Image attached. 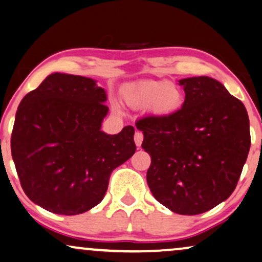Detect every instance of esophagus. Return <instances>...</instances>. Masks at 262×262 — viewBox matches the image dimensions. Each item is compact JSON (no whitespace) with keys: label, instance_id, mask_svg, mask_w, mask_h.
<instances>
[{"label":"esophagus","instance_id":"obj_1","mask_svg":"<svg viewBox=\"0 0 262 262\" xmlns=\"http://www.w3.org/2000/svg\"><path fill=\"white\" fill-rule=\"evenodd\" d=\"M142 140H144V134H142L141 132H137L134 135V141H135V145H137L138 147H140L141 146Z\"/></svg>","mask_w":262,"mask_h":262}]
</instances>
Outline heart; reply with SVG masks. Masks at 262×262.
<instances>
[{
	"label": "heart",
	"mask_w": 262,
	"mask_h": 262,
	"mask_svg": "<svg viewBox=\"0 0 262 262\" xmlns=\"http://www.w3.org/2000/svg\"><path fill=\"white\" fill-rule=\"evenodd\" d=\"M123 98L132 107H152L157 115H171L183 104V95L176 85L169 81H142L128 87ZM116 109V106H115Z\"/></svg>",
	"instance_id": "1"
}]
</instances>
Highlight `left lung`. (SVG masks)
Listing matches in <instances>:
<instances>
[{
  "mask_svg": "<svg viewBox=\"0 0 262 262\" xmlns=\"http://www.w3.org/2000/svg\"><path fill=\"white\" fill-rule=\"evenodd\" d=\"M186 99L166 116L135 125L151 156L147 183L157 201L172 212L200 214L235 190L250 148L249 117L243 103L208 76L180 80Z\"/></svg>",
  "mask_w": 262,
  "mask_h": 262,
  "instance_id": "1",
  "label": "left lung"
}]
</instances>
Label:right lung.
Wrapping results in <instances>:
<instances>
[{
    "instance_id": "obj_1",
    "label": "right lung",
    "mask_w": 262,
    "mask_h": 262,
    "mask_svg": "<svg viewBox=\"0 0 262 262\" xmlns=\"http://www.w3.org/2000/svg\"><path fill=\"white\" fill-rule=\"evenodd\" d=\"M93 79L54 73L24 97L10 139L20 183L31 201L74 215L103 200L111 172L135 153L134 128L100 130L109 107Z\"/></svg>"
}]
</instances>
